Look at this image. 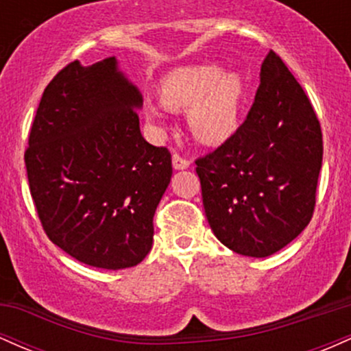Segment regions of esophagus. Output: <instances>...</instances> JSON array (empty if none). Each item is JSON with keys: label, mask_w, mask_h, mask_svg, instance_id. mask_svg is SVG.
<instances>
[{"label": "esophagus", "mask_w": 351, "mask_h": 351, "mask_svg": "<svg viewBox=\"0 0 351 351\" xmlns=\"http://www.w3.org/2000/svg\"><path fill=\"white\" fill-rule=\"evenodd\" d=\"M173 168H175V170H186V168H189V160H186V158H183V156H180L178 153H175V155H173Z\"/></svg>", "instance_id": "obj_1"}]
</instances>
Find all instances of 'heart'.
<instances>
[{"mask_svg":"<svg viewBox=\"0 0 351 351\" xmlns=\"http://www.w3.org/2000/svg\"><path fill=\"white\" fill-rule=\"evenodd\" d=\"M247 97V80L239 71L215 62L178 67L160 82L162 104L145 99L143 117L155 135L167 130L163 107L188 110L191 135L204 145L226 143L236 135Z\"/></svg>","mask_w":351,"mask_h":351,"instance_id":"1","label":"heart"}]
</instances>
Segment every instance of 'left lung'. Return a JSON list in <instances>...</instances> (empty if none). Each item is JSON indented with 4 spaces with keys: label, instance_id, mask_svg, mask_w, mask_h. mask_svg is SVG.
<instances>
[{
    "label": "left lung",
    "instance_id": "obj_1",
    "mask_svg": "<svg viewBox=\"0 0 351 351\" xmlns=\"http://www.w3.org/2000/svg\"><path fill=\"white\" fill-rule=\"evenodd\" d=\"M259 75L236 135L196 160L209 226L226 247L249 257L272 256L310 223L324 155L315 112L276 52Z\"/></svg>",
    "mask_w": 351,
    "mask_h": 351
}]
</instances>
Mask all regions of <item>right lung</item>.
Segmentation results:
<instances>
[{
  "label": "right lung",
  "mask_w": 351,
  "mask_h": 351,
  "mask_svg": "<svg viewBox=\"0 0 351 351\" xmlns=\"http://www.w3.org/2000/svg\"><path fill=\"white\" fill-rule=\"evenodd\" d=\"M143 99L117 58L71 62L39 102L24 155L44 231L92 267L145 259L153 216L171 180V155L140 132Z\"/></svg>",
  "instance_id": "obj_1"
}]
</instances>
